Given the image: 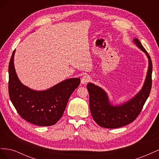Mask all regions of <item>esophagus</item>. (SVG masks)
<instances>
[{
    "mask_svg": "<svg viewBox=\"0 0 159 159\" xmlns=\"http://www.w3.org/2000/svg\"><path fill=\"white\" fill-rule=\"evenodd\" d=\"M89 80H90V78H89V75H84L82 77V78H81V83L82 84H85L86 83L88 82V81H89Z\"/></svg>",
    "mask_w": 159,
    "mask_h": 159,
    "instance_id": "obj_1",
    "label": "esophagus"
}]
</instances>
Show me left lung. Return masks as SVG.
<instances>
[{"label":"left lung","instance_id":"left-lung-1","mask_svg":"<svg viewBox=\"0 0 159 159\" xmlns=\"http://www.w3.org/2000/svg\"><path fill=\"white\" fill-rule=\"evenodd\" d=\"M134 42L148 58V69L146 80L140 92L127 102L113 106L109 102L107 95L99 87L89 83L87 88L89 94V108L94 121L99 126L115 129L131 123L140 114L151 92L152 87V64L150 56L137 38Z\"/></svg>","mask_w":159,"mask_h":159}]
</instances>
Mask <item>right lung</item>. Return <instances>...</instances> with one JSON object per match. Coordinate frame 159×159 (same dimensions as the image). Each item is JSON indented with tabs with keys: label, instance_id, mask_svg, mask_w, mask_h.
I'll return each instance as SVG.
<instances>
[{
	"label": "right lung",
	"instance_id": "obj_1",
	"mask_svg": "<svg viewBox=\"0 0 159 159\" xmlns=\"http://www.w3.org/2000/svg\"><path fill=\"white\" fill-rule=\"evenodd\" d=\"M14 50L8 66V93L20 117L38 126H51L61 117L71 94L80 84L70 78L46 91H37L21 84L14 66Z\"/></svg>",
	"mask_w": 159,
	"mask_h": 159
}]
</instances>
